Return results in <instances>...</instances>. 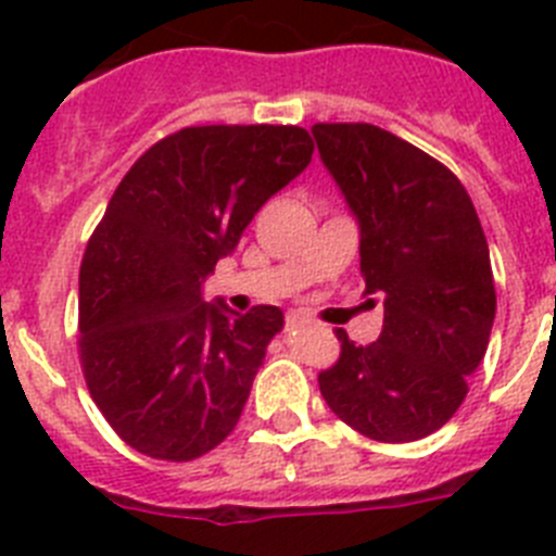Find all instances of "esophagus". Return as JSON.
<instances>
[{"mask_svg": "<svg viewBox=\"0 0 556 556\" xmlns=\"http://www.w3.org/2000/svg\"><path fill=\"white\" fill-rule=\"evenodd\" d=\"M303 323H306V317H303V314H298V312L287 314V326L289 328H298V326H303Z\"/></svg>", "mask_w": 556, "mask_h": 556, "instance_id": "34e87169", "label": "esophagus"}]
</instances>
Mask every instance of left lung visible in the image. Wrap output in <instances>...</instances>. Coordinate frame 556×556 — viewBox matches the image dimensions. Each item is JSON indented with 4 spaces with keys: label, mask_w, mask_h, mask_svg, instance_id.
<instances>
[{
    "label": "left lung",
    "mask_w": 556,
    "mask_h": 556,
    "mask_svg": "<svg viewBox=\"0 0 556 556\" xmlns=\"http://www.w3.org/2000/svg\"><path fill=\"white\" fill-rule=\"evenodd\" d=\"M320 159L358 225L365 294L384 328L362 348L339 328L320 392L378 443L443 429L468 395L495 320L490 250L465 186L440 161L376 125H314Z\"/></svg>",
    "instance_id": "obj_1"
}]
</instances>
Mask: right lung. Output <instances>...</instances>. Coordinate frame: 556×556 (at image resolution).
<instances>
[{"label": "right lung", "mask_w": 556, "mask_h": 556, "mask_svg": "<svg viewBox=\"0 0 556 556\" xmlns=\"http://www.w3.org/2000/svg\"><path fill=\"white\" fill-rule=\"evenodd\" d=\"M312 152L292 125L184 127L113 191L80 264V362L94 404L139 454L198 459L239 424L283 312L236 314L205 303L203 283Z\"/></svg>", "instance_id": "1"}]
</instances>
